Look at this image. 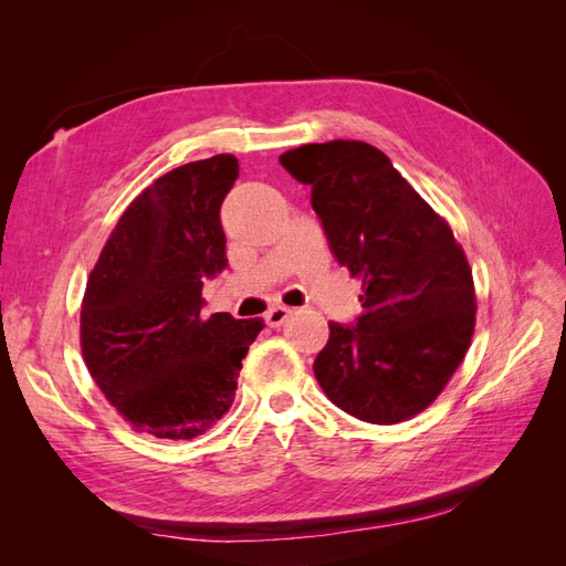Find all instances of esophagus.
I'll list each match as a JSON object with an SVG mask.
<instances>
[{
    "instance_id": "esophagus-1",
    "label": "esophagus",
    "mask_w": 566,
    "mask_h": 566,
    "mask_svg": "<svg viewBox=\"0 0 566 566\" xmlns=\"http://www.w3.org/2000/svg\"><path fill=\"white\" fill-rule=\"evenodd\" d=\"M290 314H293V310H287V306H283V304H276L264 314V321L271 325V328H276V325H281Z\"/></svg>"
}]
</instances>
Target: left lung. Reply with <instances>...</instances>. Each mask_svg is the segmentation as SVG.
<instances>
[{"mask_svg":"<svg viewBox=\"0 0 566 566\" xmlns=\"http://www.w3.org/2000/svg\"><path fill=\"white\" fill-rule=\"evenodd\" d=\"M312 186L335 260L361 279V314L331 321L316 380L337 408L394 424L447 387L474 333V283L451 227L391 160L364 142L306 144L281 156Z\"/></svg>","mask_w":566,"mask_h":566,"instance_id":"obj_1","label":"left lung"}]
</instances>
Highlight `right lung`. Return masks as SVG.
Segmentation results:
<instances>
[{"mask_svg": "<svg viewBox=\"0 0 566 566\" xmlns=\"http://www.w3.org/2000/svg\"><path fill=\"white\" fill-rule=\"evenodd\" d=\"M238 160L212 156L153 181L119 217L80 314L94 382L134 430L193 439L227 413L264 321L202 316V283L227 269L219 210Z\"/></svg>", "mask_w": 566, "mask_h": 566, "instance_id": "right-lung-1", "label": "right lung"}]
</instances>
